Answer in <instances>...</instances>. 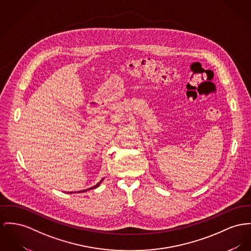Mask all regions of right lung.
Returning a JSON list of instances; mask_svg holds the SVG:
<instances>
[{
  "instance_id": "obj_1",
  "label": "right lung",
  "mask_w": 251,
  "mask_h": 251,
  "mask_svg": "<svg viewBox=\"0 0 251 251\" xmlns=\"http://www.w3.org/2000/svg\"><path fill=\"white\" fill-rule=\"evenodd\" d=\"M102 181H103V179H101V180H100V182H99V183H98V184H95V185H94V186H92V187H90V188H87V189H84V190H81V191H78V192H79V193H80V192H84V191H87V190H89V189H94V188H97V187H98V186H99V185H100V183H101V182H102ZM69 193H72V192H69Z\"/></svg>"
}]
</instances>
